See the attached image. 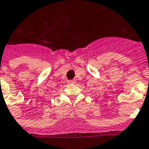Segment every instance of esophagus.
<instances>
[{"label": "esophagus", "mask_w": 149, "mask_h": 149, "mask_svg": "<svg viewBox=\"0 0 149 149\" xmlns=\"http://www.w3.org/2000/svg\"><path fill=\"white\" fill-rule=\"evenodd\" d=\"M75 80H68V81H67V83L68 84H74L75 83Z\"/></svg>", "instance_id": "obj_1"}]
</instances>
